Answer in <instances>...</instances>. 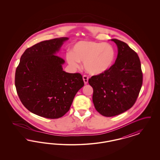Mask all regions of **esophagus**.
Listing matches in <instances>:
<instances>
[{"instance_id":"34e87169","label":"esophagus","mask_w":160,"mask_h":160,"mask_svg":"<svg viewBox=\"0 0 160 160\" xmlns=\"http://www.w3.org/2000/svg\"><path fill=\"white\" fill-rule=\"evenodd\" d=\"M83 80L84 83L85 84H87L88 83V77L86 75H84L83 76Z\"/></svg>"}]
</instances>
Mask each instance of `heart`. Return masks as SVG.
I'll list each match as a JSON object with an SVG mask.
<instances>
[{
  "instance_id": "heart-1",
  "label": "heart",
  "mask_w": 160,
  "mask_h": 160,
  "mask_svg": "<svg viewBox=\"0 0 160 160\" xmlns=\"http://www.w3.org/2000/svg\"><path fill=\"white\" fill-rule=\"evenodd\" d=\"M115 50L108 43L80 41L67 54L66 59L70 67L78 68L80 62H84L85 70L92 75H99L110 68L114 61Z\"/></svg>"
}]
</instances>
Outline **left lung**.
<instances>
[{
    "instance_id": "obj_1",
    "label": "left lung",
    "mask_w": 160,
    "mask_h": 160,
    "mask_svg": "<svg viewBox=\"0 0 160 160\" xmlns=\"http://www.w3.org/2000/svg\"><path fill=\"white\" fill-rule=\"evenodd\" d=\"M118 47L114 65L105 72L92 77V100L97 111L111 117L126 112L134 104L140 91L143 74L137 54L127 44L112 39Z\"/></svg>"
}]
</instances>
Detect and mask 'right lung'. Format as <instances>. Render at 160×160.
<instances>
[{"instance_id": "obj_1", "label": "right lung", "mask_w": 160, "mask_h": 160, "mask_svg": "<svg viewBox=\"0 0 160 160\" xmlns=\"http://www.w3.org/2000/svg\"><path fill=\"white\" fill-rule=\"evenodd\" d=\"M67 37L44 41L27 48L16 69L15 85L29 111L48 119L61 118L84 86L79 73L63 70L65 61L56 56Z\"/></svg>"}]
</instances>
